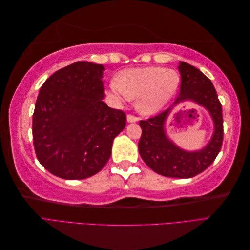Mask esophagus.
<instances>
[{
    "instance_id": "obj_1",
    "label": "esophagus",
    "mask_w": 250,
    "mask_h": 250,
    "mask_svg": "<svg viewBox=\"0 0 250 250\" xmlns=\"http://www.w3.org/2000/svg\"><path fill=\"white\" fill-rule=\"evenodd\" d=\"M127 121L129 123H133V122H138L139 121V118L138 117H135V116H133V115H128L127 116Z\"/></svg>"
}]
</instances>
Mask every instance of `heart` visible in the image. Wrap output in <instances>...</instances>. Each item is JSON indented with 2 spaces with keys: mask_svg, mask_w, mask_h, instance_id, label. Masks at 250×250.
Here are the masks:
<instances>
[{
  "mask_svg": "<svg viewBox=\"0 0 250 250\" xmlns=\"http://www.w3.org/2000/svg\"><path fill=\"white\" fill-rule=\"evenodd\" d=\"M179 86V76L173 70L161 66L125 70L120 74L112 89L126 99L138 98V108L144 113L162 109Z\"/></svg>",
  "mask_w": 250,
  "mask_h": 250,
  "instance_id": "heart-1",
  "label": "heart"
}]
</instances>
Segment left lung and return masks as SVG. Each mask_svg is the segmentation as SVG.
Wrapping results in <instances>:
<instances>
[{
	"label": "left lung",
	"instance_id": "1",
	"mask_svg": "<svg viewBox=\"0 0 250 250\" xmlns=\"http://www.w3.org/2000/svg\"><path fill=\"white\" fill-rule=\"evenodd\" d=\"M180 89L173 106L187 100L207 108L214 121L215 131L208 145L199 151L188 153L177 147L164 132V121L170 108L160 115L140 121L142 137L139 152L149 168L163 176L190 178L208 169L220 152L223 142L222 106L211 81L195 66L181 62Z\"/></svg>",
	"mask_w": 250,
	"mask_h": 250
}]
</instances>
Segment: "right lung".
<instances>
[{"mask_svg":"<svg viewBox=\"0 0 250 250\" xmlns=\"http://www.w3.org/2000/svg\"><path fill=\"white\" fill-rule=\"evenodd\" d=\"M104 66L77 62L50 76L40 89L32 121L39 162L53 175L84 179L100 172L112 142L126 126L123 110L103 101Z\"/></svg>","mask_w":250,"mask_h":250,"instance_id":"obj_1","label":"right lung"}]
</instances>
